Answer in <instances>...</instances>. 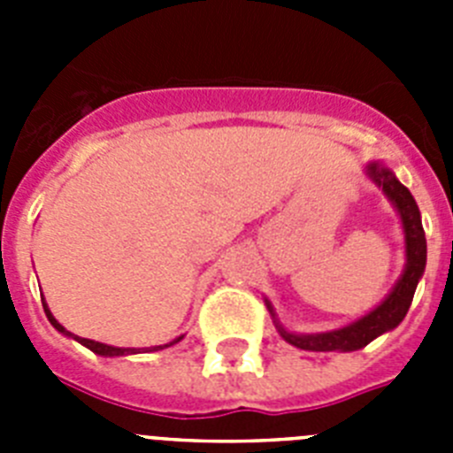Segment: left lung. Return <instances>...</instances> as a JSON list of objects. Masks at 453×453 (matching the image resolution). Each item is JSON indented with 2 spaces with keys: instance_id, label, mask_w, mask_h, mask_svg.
Masks as SVG:
<instances>
[{
  "instance_id": "8db88e82",
  "label": "left lung",
  "mask_w": 453,
  "mask_h": 453,
  "mask_svg": "<svg viewBox=\"0 0 453 453\" xmlns=\"http://www.w3.org/2000/svg\"><path fill=\"white\" fill-rule=\"evenodd\" d=\"M367 177L386 192V197L390 199L392 206L397 208L399 218H402L403 226V240H406V267H403L399 281L390 290L386 299L376 308H372L370 313L363 315L361 319L347 324L342 329L324 331V334H290L283 329V324H279L274 315V308L267 302L272 318H274L276 329L281 334V338L290 345L299 347L306 351H356L370 345L372 340L379 338L381 334H388L395 326H399L403 318H406L411 302H413L415 288L422 279L424 267H426V238H424L422 218H419V208L415 203L413 195L395 177V172L386 167L383 163H370L367 165Z\"/></svg>"
}]
</instances>
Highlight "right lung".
<instances>
[{
	"instance_id": "obj_1",
	"label": "right lung",
	"mask_w": 453,
	"mask_h": 453,
	"mask_svg": "<svg viewBox=\"0 0 453 453\" xmlns=\"http://www.w3.org/2000/svg\"><path fill=\"white\" fill-rule=\"evenodd\" d=\"M42 306H45L47 319H50V322H51V326H54L56 331H61L63 335H70V338H74V340H77V342H81L83 347H88V349H90V351H95V354H99V356H127V354H138V351H140V349H131V347H111V345H104V342H95V340L79 338V335L70 334V331H67L65 326H63V324H58V319H56L54 315H51V311H50V308H47V303H42ZM181 338H183V335H179V338H174V340H172V342H167V345L151 347L150 351H158V349H165V347L177 345V342H179V340H181Z\"/></svg>"
}]
</instances>
